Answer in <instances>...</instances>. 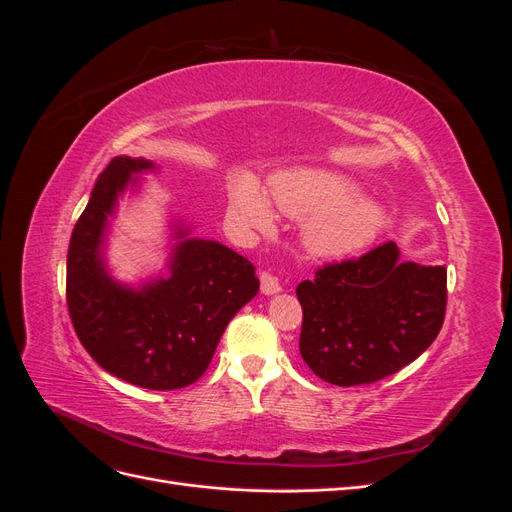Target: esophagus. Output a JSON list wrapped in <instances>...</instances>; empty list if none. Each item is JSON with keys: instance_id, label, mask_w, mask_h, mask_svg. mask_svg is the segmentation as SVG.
I'll return each mask as SVG.
<instances>
[{"instance_id": "esophagus-1", "label": "esophagus", "mask_w": 512, "mask_h": 512, "mask_svg": "<svg viewBox=\"0 0 512 512\" xmlns=\"http://www.w3.org/2000/svg\"><path fill=\"white\" fill-rule=\"evenodd\" d=\"M260 292L267 294V297H271V294L282 292L280 280H277V277H273L271 273H262L260 275Z\"/></svg>"}]
</instances>
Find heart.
I'll list each match as a JSON object with an SVG mask.
<instances>
[{
    "label": "heart",
    "instance_id": "obj_1",
    "mask_svg": "<svg viewBox=\"0 0 512 512\" xmlns=\"http://www.w3.org/2000/svg\"><path fill=\"white\" fill-rule=\"evenodd\" d=\"M271 199L290 218L307 220L303 230L307 252L324 260L361 254L389 222V211L380 200L363 196V185L337 170H282L271 179V198L250 173L232 179L230 213L239 224L260 232L273 230Z\"/></svg>",
    "mask_w": 512,
    "mask_h": 512
}]
</instances>
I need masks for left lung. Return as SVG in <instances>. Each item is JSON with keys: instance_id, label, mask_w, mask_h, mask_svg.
<instances>
[{"instance_id": "8db88e82", "label": "left lung", "mask_w": 512, "mask_h": 512, "mask_svg": "<svg viewBox=\"0 0 512 512\" xmlns=\"http://www.w3.org/2000/svg\"><path fill=\"white\" fill-rule=\"evenodd\" d=\"M299 350L324 382L382 380L421 356L446 312V269L401 260L391 241L359 260L327 265L297 286Z\"/></svg>"}]
</instances>
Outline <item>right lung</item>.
<instances>
[{
  "label": "right lung",
  "instance_id": "1",
  "mask_svg": "<svg viewBox=\"0 0 512 512\" xmlns=\"http://www.w3.org/2000/svg\"><path fill=\"white\" fill-rule=\"evenodd\" d=\"M160 173L147 158L121 156L98 177L68 247V309L94 361L151 391L183 389L205 374L220 337L260 288L256 267L220 241L194 237V224L168 215L164 269L121 282L108 267V235L119 198Z\"/></svg>",
  "mask_w": 512,
  "mask_h": 512
}]
</instances>
